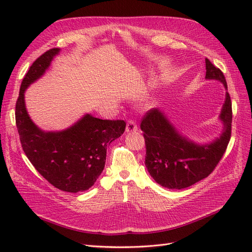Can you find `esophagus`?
Wrapping results in <instances>:
<instances>
[{
  "instance_id": "1",
  "label": "esophagus",
  "mask_w": 252,
  "mask_h": 252,
  "mask_svg": "<svg viewBox=\"0 0 252 252\" xmlns=\"http://www.w3.org/2000/svg\"><path fill=\"white\" fill-rule=\"evenodd\" d=\"M136 130H138V126H136L135 122L129 120L126 125V132H135Z\"/></svg>"
}]
</instances>
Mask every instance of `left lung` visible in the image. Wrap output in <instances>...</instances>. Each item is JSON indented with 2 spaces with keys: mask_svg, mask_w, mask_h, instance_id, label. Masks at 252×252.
<instances>
[{
  "mask_svg": "<svg viewBox=\"0 0 252 252\" xmlns=\"http://www.w3.org/2000/svg\"><path fill=\"white\" fill-rule=\"evenodd\" d=\"M206 63V80L222 83L225 101L219 120L222 131L207 143H197L175 127L164 110L155 108L147 112L141 123L146 144L145 165L158 184L168 189H184L207 178L222 158L231 135L232 109L223 72Z\"/></svg>",
  "mask_w": 252,
  "mask_h": 252,
  "instance_id": "8db88e82",
  "label": "left lung"
}]
</instances>
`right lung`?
I'll list each match as a JSON object with an SVG mask.
<instances>
[{
    "instance_id": "obj_1",
    "label": "right lung",
    "mask_w": 252,
    "mask_h": 252,
    "mask_svg": "<svg viewBox=\"0 0 252 252\" xmlns=\"http://www.w3.org/2000/svg\"><path fill=\"white\" fill-rule=\"evenodd\" d=\"M60 51L52 48L30 66L21 84L16 123L23 150L34 168L58 189L77 193L94 186L105 167L108 146L123 134L126 123L90 113L63 130L46 131L34 123L26 108L25 91L43 77Z\"/></svg>"
}]
</instances>
